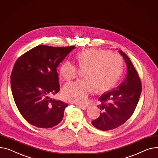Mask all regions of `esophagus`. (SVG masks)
<instances>
[{
  "mask_svg": "<svg viewBox=\"0 0 158 158\" xmlns=\"http://www.w3.org/2000/svg\"><path fill=\"white\" fill-rule=\"evenodd\" d=\"M88 105H80V108H81V109H82V110H87V108H88Z\"/></svg>",
  "mask_w": 158,
  "mask_h": 158,
  "instance_id": "obj_1",
  "label": "esophagus"
}]
</instances>
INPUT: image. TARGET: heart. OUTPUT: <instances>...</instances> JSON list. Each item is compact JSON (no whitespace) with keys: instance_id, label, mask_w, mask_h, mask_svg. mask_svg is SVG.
I'll list each match as a JSON object with an SVG mask.
<instances>
[{"instance_id":"1","label":"heart","mask_w":158,"mask_h":158,"mask_svg":"<svg viewBox=\"0 0 158 158\" xmlns=\"http://www.w3.org/2000/svg\"><path fill=\"white\" fill-rule=\"evenodd\" d=\"M77 58L80 68L85 69V78L68 82L62 89L63 98L71 103H85L95 89L99 93L110 90L121 75L123 60L118 53L90 48L79 53ZM77 72V67L69 61L64 62L60 69L61 77L66 80L76 78Z\"/></svg>"}]
</instances>
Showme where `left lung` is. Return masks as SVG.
<instances>
[{
    "instance_id": "left-lung-1",
    "label": "left lung",
    "mask_w": 158,
    "mask_h": 158,
    "mask_svg": "<svg viewBox=\"0 0 158 158\" xmlns=\"http://www.w3.org/2000/svg\"><path fill=\"white\" fill-rule=\"evenodd\" d=\"M118 52L126 62L127 75L118 87L98 99L101 103L98 107L101 112L92 124L102 131L111 130L126 123L133 114L142 92L141 81L131 61L122 50Z\"/></svg>"
}]
</instances>
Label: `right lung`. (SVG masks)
Segmentation results:
<instances>
[{
  "mask_svg": "<svg viewBox=\"0 0 158 158\" xmlns=\"http://www.w3.org/2000/svg\"><path fill=\"white\" fill-rule=\"evenodd\" d=\"M75 48L41 44L15 62L11 75L12 94L19 112L31 124L50 128L61 122L68 105L50 96L60 90L58 66Z\"/></svg>",
  "mask_w": 158,
  "mask_h": 158,
  "instance_id": "right-lung-1",
  "label": "right lung"
}]
</instances>
